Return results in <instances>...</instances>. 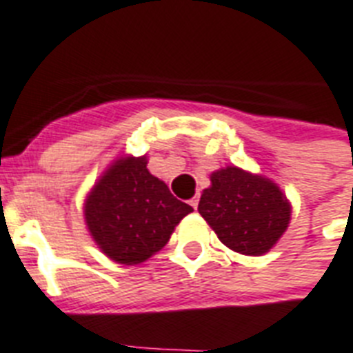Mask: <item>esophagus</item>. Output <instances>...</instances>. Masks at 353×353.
<instances>
[{"instance_id":"34e87169","label":"esophagus","mask_w":353,"mask_h":353,"mask_svg":"<svg viewBox=\"0 0 353 353\" xmlns=\"http://www.w3.org/2000/svg\"><path fill=\"white\" fill-rule=\"evenodd\" d=\"M190 205H192V208L196 210L197 205H199V196H194V197H192V199H190Z\"/></svg>"}]
</instances>
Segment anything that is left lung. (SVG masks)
Instances as JSON below:
<instances>
[{
  "mask_svg": "<svg viewBox=\"0 0 353 353\" xmlns=\"http://www.w3.org/2000/svg\"><path fill=\"white\" fill-rule=\"evenodd\" d=\"M197 210L219 241L245 256H263L285 234L290 205L276 183L237 167L210 176Z\"/></svg>",
  "mask_w": 353,
  "mask_h": 353,
  "instance_id": "obj_1",
  "label": "left lung"
}]
</instances>
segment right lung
Listing matches in <instances>:
<instances>
[{"instance_id": "right-lung-1", "label": "right lung", "mask_w": 353, "mask_h": 353, "mask_svg": "<svg viewBox=\"0 0 353 353\" xmlns=\"http://www.w3.org/2000/svg\"><path fill=\"white\" fill-rule=\"evenodd\" d=\"M192 206L172 196L147 168V157H121L94 186L85 219L110 259L137 265L161 250Z\"/></svg>"}]
</instances>
